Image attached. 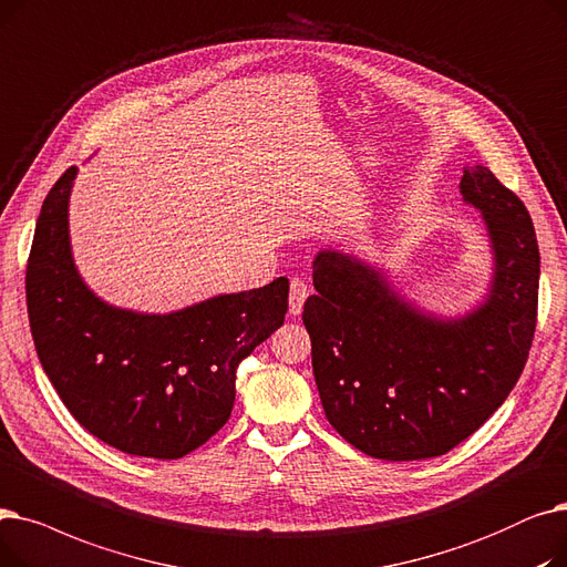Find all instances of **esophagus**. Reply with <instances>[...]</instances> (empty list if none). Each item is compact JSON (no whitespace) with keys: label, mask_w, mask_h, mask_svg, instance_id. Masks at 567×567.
Masks as SVG:
<instances>
[{"label":"esophagus","mask_w":567,"mask_h":567,"mask_svg":"<svg viewBox=\"0 0 567 567\" xmlns=\"http://www.w3.org/2000/svg\"><path fill=\"white\" fill-rule=\"evenodd\" d=\"M307 295H309L307 284H305L302 279L295 277V279L290 281V292H288V313H290L292 318L302 313V307H305Z\"/></svg>","instance_id":"obj_1"}]
</instances>
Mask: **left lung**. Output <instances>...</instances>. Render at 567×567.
<instances>
[{"label": "left lung", "instance_id": "8db88e82", "mask_svg": "<svg viewBox=\"0 0 567 567\" xmlns=\"http://www.w3.org/2000/svg\"><path fill=\"white\" fill-rule=\"evenodd\" d=\"M494 256L484 300L464 316L420 309L383 267L322 249L302 320L330 424L360 452L415 462L450 452L517 385L535 332L540 251L530 214L489 168L466 166Z\"/></svg>", "mask_w": 567, "mask_h": 567}]
</instances>
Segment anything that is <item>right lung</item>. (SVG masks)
Here are the masks:
<instances>
[{
	"instance_id": "add662e5",
	"label": "right lung",
	"mask_w": 567,
	"mask_h": 567,
	"mask_svg": "<svg viewBox=\"0 0 567 567\" xmlns=\"http://www.w3.org/2000/svg\"><path fill=\"white\" fill-rule=\"evenodd\" d=\"M69 168L43 200L27 262V311L43 371L90 434L126 454L179 460L228 422L235 373L284 326L288 279L171 313L107 305L80 277Z\"/></svg>"
}]
</instances>
